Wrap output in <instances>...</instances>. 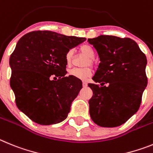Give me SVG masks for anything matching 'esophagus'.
<instances>
[{
	"instance_id": "obj_1",
	"label": "esophagus",
	"mask_w": 153,
	"mask_h": 153,
	"mask_svg": "<svg viewBox=\"0 0 153 153\" xmlns=\"http://www.w3.org/2000/svg\"><path fill=\"white\" fill-rule=\"evenodd\" d=\"M82 85H83L84 88H85V87L88 86V82H82Z\"/></svg>"
}]
</instances>
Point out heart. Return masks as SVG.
Masks as SVG:
<instances>
[{
    "instance_id": "1",
    "label": "heart",
    "mask_w": 153,
    "mask_h": 153,
    "mask_svg": "<svg viewBox=\"0 0 153 153\" xmlns=\"http://www.w3.org/2000/svg\"><path fill=\"white\" fill-rule=\"evenodd\" d=\"M80 53L82 54L85 55L86 57L88 59L85 61V65H92L93 64V59L95 56L94 51L88 45H83L79 48ZM72 50L68 51V53L65 55V62H66L67 65H69L71 64V59H72ZM92 71L91 68L89 67H85V68H71L68 71V75H71V76L75 77V78H78L81 80H86L91 75Z\"/></svg>"
}]
</instances>
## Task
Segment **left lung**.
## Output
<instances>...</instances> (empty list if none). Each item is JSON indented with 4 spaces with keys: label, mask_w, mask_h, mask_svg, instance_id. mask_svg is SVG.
Here are the masks:
<instances>
[{
    "label": "left lung",
    "mask_w": 153,
    "mask_h": 153,
    "mask_svg": "<svg viewBox=\"0 0 153 153\" xmlns=\"http://www.w3.org/2000/svg\"><path fill=\"white\" fill-rule=\"evenodd\" d=\"M88 42L100 61L92 78L100 85L88 84L93 91L89 100L90 116L100 126H119L140 108L147 85L146 57L130 38L101 35Z\"/></svg>",
    "instance_id": "8db88e82"
}]
</instances>
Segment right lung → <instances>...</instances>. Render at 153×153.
Masks as SVG:
<instances>
[{
    "mask_svg": "<svg viewBox=\"0 0 153 153\" xmlns=\"http://www.w3.org/2000/svg\"><path fill=\"white\" fill-rule=\"evenodd\" d=\"M86 40L52 31H34L22 36L10 57V85L18 109L40 125L66 119L82 81L65 76V55Z\"/></svg>",
    "mask_w": 153,
    "mask_h": 153,
    "instance_id": "right-lung-1",
    "label": "right lung"
}]
</instances>
